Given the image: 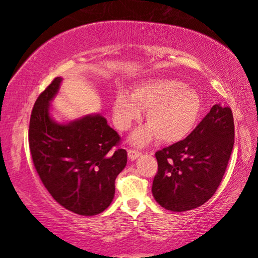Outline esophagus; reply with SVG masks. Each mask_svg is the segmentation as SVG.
Returning a JSON list of instances; mask_svg holds the SVG:
<instances>
[{"label": "esophagus", "mask_w": 258, "mask_h": 258, "mask_svg": "<svg viewBox=\"0 0 258 258\" xmlns=\"http://www.w3.org/2000/svg\"><path fill=\"white\" fill-rule=\"evenodd\" d=\"M127 154H128V158L131 160H134V159H137L140 155H141V151L134 150V149H128Z\"/></svg>", "instance_id": "esophagus-1"}]
</instances>
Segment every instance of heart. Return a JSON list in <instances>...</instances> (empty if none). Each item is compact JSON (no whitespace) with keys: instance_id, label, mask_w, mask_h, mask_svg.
<instances>
[{"instance_id":"b5f03b06","label":"heart","mask_w":258,"mask_h":258,"mask_svg":"<svg viewBox=\"0 0 258 258\" xmlns=\"http://www.w3.org/2000/svg\"><path fill=\"white\" fill-rule=\"evenodd\" d=\"M148 110V124L132 135L134 145L145 146L157 134L164 142L184 139L197 124L203 104L194 89L176 80H154L143 83L132 95L119 92L113 101V120L121 131L128 130Z\"/></svg>"}]
</instances>
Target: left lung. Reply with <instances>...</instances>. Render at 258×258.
I'll return each instance as SVG.
<instances>
[{
	"label": "left lung",
	"instance_id": "obj_1",
	"mask_svg": "<svg viewBox=\"0 0 258 258\" xmlns=\"http://www.w3.org/2000/svg\"><path fill=\"white\" fill-rule=\"evenodd\" d=\"M234 145L233 115L215 104L187 137L156 152L158 172L152 195L161 207L185 212L213 197Z\"/></svg>",
	"mask_w": 258,
	"mask_h": 258
}]
</instances>
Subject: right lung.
I'll use <instances>...</instances> for the list:
<instances>
[{"instance_id": "obj_1", "label": "right lung", "mask_w": 258, "mask_h": 258, "mask_svg": "<svg viewBox=\"0 0 258 258\" xmlns=\"http://www.w3.org/2000/svg\"><path fill=\"white\" fill-rule=\"evenodd\" d=\"M61 81L55 77L34 104L29 150L38 176L56 203L78 215H97L112 202L127 152L118 147V133L99 113L67 124L51 118L50 102Z\"/></svg>"}]
</instances>
